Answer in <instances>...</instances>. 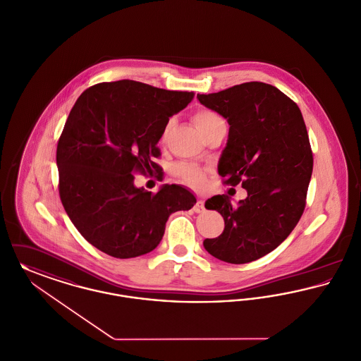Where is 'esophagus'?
<instances>
[{"label": "esophagus", "instance_id": "esophagus-1", "mask_svg": "<svg viewBox=\"0 0 361 361\" xmlns=\"http://www.w3.org/2000/svg\"><path fill=\"white\" fill-rule=\"evenodd\" d=\"M193 210L195 212H202L204 210V202L202 200V199H197V202H196V204L193 206Z\"/></svg>", "mask_w": 361, "mask_h": 361}]
</instances>
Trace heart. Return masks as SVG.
Segmentation results:
<instances>
[{
    "mask_svg": "<svg viewBox=\"0 0 361 361\" xmlns=\"http://www.w3.org/2000/svg\"><path fill=\"white\" fill-rule=\"evenodd\" d=\"M221 121V117L218 114H215L212 110H200L195 114V123L197 128L200 129V132L206 130L207 128L212 127V124ZM169 123L168 127L165 129V133L168 132L170 128ZM176 176L185 184L195 187V188H202L206 183V176H204V170L196 165L191 164H178L176 166Z\"/></svg>",
    "mask_w": 361,
    "mask_h": 361,
    "instance_id": "b5f03b06",
    "label": "heart"
}]
</instances>
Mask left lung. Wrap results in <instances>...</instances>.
Masks as SVG:
<instances>
[{
    "label": "left lung",
    "mask_w": 361,
    "mask_h": 361,
    "mask_svg": "<svg viewBox=\"0 0 361 361\" xmlns=\"http://www.w3.org/2000/svg\"><path fill=\"white\" fill-rule=\"evenodd\" d=\"M197 99L231 126L219 176L248 193L237 206L225 195L206 202V209L224 216L225 229L203 245L219 260L250 263L276 250L305 209L314 158L302 114L282 91L260 82L197 94Z\"/></svg>",
    "instance_id": "1"
}]
</instances>
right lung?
<instances>
[{"label": "right lung", "mask_w": 361, "mask_h": 361, "mask_svg": "<svg viewBox=\"0 0 361 361\" xmlns=\"http://www.w3.org/2000/svg\"><path fill=\"white\" fill-rule=\"evenodd\" d=\"M135 80L99 83L78 98L57 145L59 191L72 224L99 251L118 259L149 254L170 214L190 210V190L135 187V173L161 168L157 147L169 117L193 99ZM159 174H162L159 171Z\"/></svg>", "instance_id": "1"}]
</instances>
